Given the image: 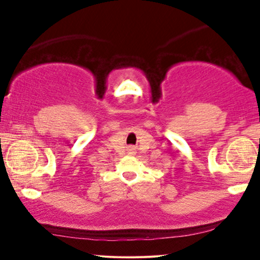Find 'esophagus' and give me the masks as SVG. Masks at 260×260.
<instances>
[{"label":"esophagus","mask_w":260,"mask_h":260,"mask_svg":"<svg viewBox=\"0 0 260 260\" xmlns=\"http://www.w3.org/2000/svg\"><path fill=\"white\" fill-rule=\"evenodd\" d=\"M131 150H133V149H131Z\"/></svg>","instance_id":"esophagus-1"}]
</instances>
